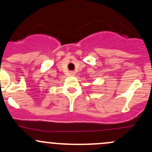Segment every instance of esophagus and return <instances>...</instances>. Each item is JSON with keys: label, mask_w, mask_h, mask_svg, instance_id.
Returning <instances> with one entry per match:
<instances>
[{"label": "esophagus", "mask_w": 152, "mask_h": 152, "mask_svg": "<svg viewBox=\"0 0 152 152\" xmlns=\"http://www.w3.org/2000/svg\"><path fill=\"white\" fill-rule=\"evenodd\" d=\"M76 73L74 71H70V76H75Z\"/></svg>", "instance_id": "esophagus-1"}]
</instances>
